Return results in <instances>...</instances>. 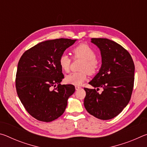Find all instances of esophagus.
<instances>
[{"instance_id": "34e87169", "label": "esophagus", "mask_w": 147, "mask_h": 147, "mask_svg": "<svg viewBox=\"0 0 147 147\" xmlns=\"http://www.w3.org/2000/svg\"><path fill=\"white\" fill-rule=\"evenodd\" d=\"M81 89V87L78 86H75V89H76V90H79V89Z\"/></svg>"}]
</instances>
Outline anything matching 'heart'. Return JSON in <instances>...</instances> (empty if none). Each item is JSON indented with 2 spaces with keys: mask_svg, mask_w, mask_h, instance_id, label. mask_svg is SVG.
<instances>
[{
  "mask_svg": "<svg viewBox=\"0 0 147 147\" xmlns=\"http://www.w3.org/2000/svg\"><path fill=\"white\" fill-rule=\"evenodd\" d=\"M75 58L84 59L80 69L82 71L73 73L65 76V81L69 84L80 86L87 79L88 74H93L98 71V62L96 59V53L91 47L86 44H81L73 49ZM71 59L67 54H62L59 59V65L61 70L68 72L70 69Z\"/></svg>",
  "mask_w": 147,
  "mask_h": 147,
  "instance_id": "obj_1",
  "label": "heart"
}]
</instances>
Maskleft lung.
Segmentation results:
<instances>
[{"label":"left lung","mask_w":147,"mask_h":147,"mask_svg":"<svg viewBox=\"0 0 147 147\" xmlns=\"http://www.w3.org/2000/svg\"><path fill=\"white\" fill-rule=\"evenodd\" d=\"M100 51L102 65L89 82L93 88H84V106L89 113L102 120L118 115L127 106L134 88L135 66L130 54L116 42L106 38H92ZM103 89L99 94V88Z\"/></svg>","instance_id":"left-lung-1"}]
</instances>
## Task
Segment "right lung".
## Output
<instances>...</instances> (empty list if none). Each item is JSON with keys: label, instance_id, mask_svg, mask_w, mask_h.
<instances>
[{"label": "right lung", "instance_id": "add662e5", "mask_svg": "<svg viewBox=\"0 0 147 147\" xmlns=\"http://www.w3.org/2000/svg\"><path fill=\"white\" fill-rule=\"evenodd\" d=\"M76 39H56L41 42L20 58L16 86L26 110L37 120L51 122L64 113L69 96L75 91L72 84L61 85L64 78L59 59ZM58 86L53 90L51 87Z\"/></svg>", "mask_w": 147, "mask_h": 147}]
</instances>
